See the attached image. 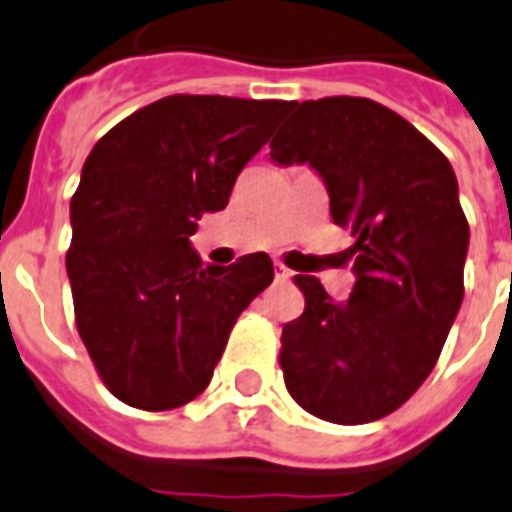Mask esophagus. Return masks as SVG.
I'll return each mask as SVG.
<instances>
[{"mask_svg":"<svg viewBox=\"0 0 512 512\" xmlns=\"http://www.w3.org/2000/svg\"><path fill=\"white\" fill-rule=\"evenodd\" d=\"M275 277L280 282H285V280H290V277H293V272H290L288 267H282V264H275Z\"/></svg>","mask_w":512,"mask_h":512,"instance_id":"34e87169","label":"esophagus"}]
</instances>
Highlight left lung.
Instances as JSON below:
<instances>
[{
    "label": "left lung",
    "mask_w": 512,
    "mask_h": 512,
    "mask_svg": "<svg viewBox=\"0 0 512 512\" xmlns=\"http://www.w3.org/2000/svg\"><path fill=\"white\" fill-rule=\"evenodd\" d=\"M293 110L269 155L325 182L333 222L357 237V282L333 301L317 277H296L306 306L282 327V375L314 418L372 423L423 386L463 304L470 230L457 177L439 147L380 102L322 97Z\"/></svg>",
    "instance_id": "left-lung-1"
}]
</instances>
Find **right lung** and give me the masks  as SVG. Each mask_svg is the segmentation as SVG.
Segmentation results:
<instances>
[{
  "mask_svg": "<svg viewBox=\"0 0 512 512\" xmlns=\"http://www.w3.org/2000/svg\"><path fill=\"white\" fill-rule=\"evenodd\" d=\"M290 108L174 94L92 147L65 269L81 341L129 407L163 412L203 394L235 320L275 277L267 253L203 267L190 235L230 203L237 174Z\"/></svg>",
  "mask_w": 512,
  "mask_h": 512,
  "instance_id": "right-lung-1",
  "label": "right lung"
}]
</instances>
